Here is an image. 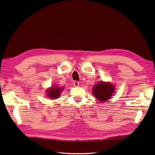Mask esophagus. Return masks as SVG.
<instances>
[{"label": "esophagus", "instance_id": "34e87169", "mask_svg": "<svg viewBox=\"0 0 155 155\" xmlns=\"http://www.w3.org/2000/svg\"><path fill=\"white\" fill-rule=\"evenodd\" d=\"M73 84H74V86L76 87H78V86H79V82H78V81H74V83H73Z\"/></svg>", "mask_w": 155, "mask_h": 155}]
</instances>
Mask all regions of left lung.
<instances>
[{
    "label": "left lung",
    "instance_id": "1",
    "mask_svg": "<svg viewBox=\"0 0 155 155\" xmlns=\"http://www.w3.org/2000/svg\"><path fill=\"white\" fill-rule=\"evenodd\" d=\"M114 90V86L110 83L100 81L94 87L93 93L97 99L101 102H104L110 99Z\"/></svg>",
    "mask_w": 155,
    "mask_h": 155
}]
</instances>
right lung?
<instances>
[{
    "label": "right lung",
    "instance_id": "add662e5",
    "mask_svg": "<svg viewBox=\"0 0 155 155\" xmlns=\"http://www.w3.org/2000/svg\"><path fill=\"white\" fill-rule=\"evenodd\" d=\"M63 90V87L60 88L57 86H52L47 90V93L48 98L51 99H57L61 95V92Z\"/></svg>",
    "mask_w": 155,
    "mask_h": 155
}]
</instances>
